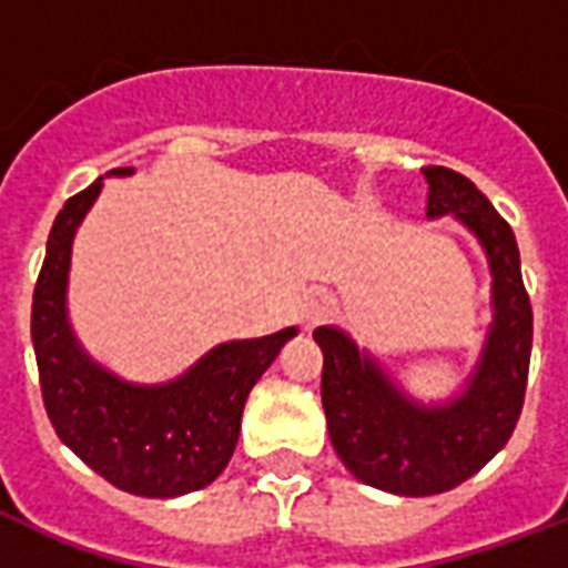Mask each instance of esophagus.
<instances>
[{
    "label": "esophagus",
    "instance_id": "1",
    "mask_svg": "<svg viewBox=\"0 0 568 568\" xmlns=\"http://www.w3.org/2000/svg\"><path fill=\"white\" fill-rule=\"evenodd\" d=\"M329 312H333V303L329 297H315L312 303H306V310H303V321H306V327H315L324 318H329Z\"/></svg>",
    "mask_w": 568,
    "mask_h": 568
}]
</instances>
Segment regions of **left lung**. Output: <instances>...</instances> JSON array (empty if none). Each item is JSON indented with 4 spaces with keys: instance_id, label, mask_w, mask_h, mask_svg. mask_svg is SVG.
<instances>
[{
    "instance_id": "obj_1",
    "label": "left lung",
    "mask_w": 568,
    "mask_h": 568,
    "mask_svg": "<svg viewBox=\"0 0 568 568\" xmlns=\"http://www.w3.org/2000/svg\"><path fill=\"white\" fill-rule=\"evenodd\" d=\"M422 173L427 217L457 214L484 241L495 276V327L466 395L439 409L409 404L345 333L315 329L324 351L321 404L333 448L363 484L395 495L448 493L507 445L525 404L534 342L513 226L463 173L439 164Z\"/></svg>"
}]
</instances>
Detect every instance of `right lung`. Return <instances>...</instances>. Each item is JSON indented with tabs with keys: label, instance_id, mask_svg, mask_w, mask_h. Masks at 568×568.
Listing matches in <instances>:
<instances>
[{
	"label": "right lung",
	"instance_id": "right-lung-1",
	"mask_svg": "<svg viewBox=\"0 0 568 568\" xmlns=\"http://www.w3.org/2000/svg\"><path fill=\"white\" fill-rule=\"evenodd\" d=\"M100 189L97 180L70 196L49 232L31 297L40 395L61 442L111 486L144 498H176L203 489L226 468L250 388L297 329L214 347L168 386H129L102 372L79 351L64 312L73 232Z\"/></svg>",
	"mask_w": 568,
	"mask_h": 568
}]
</instances>
